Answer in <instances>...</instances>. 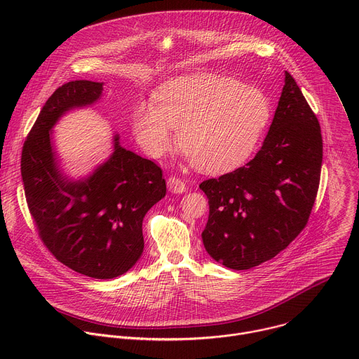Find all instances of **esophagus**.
<instances>
[{"label": "esophagus", "instance_id": "34e87169", "mask_svg": "<svg viewBox=\"0 0 359 359\" xmlns=\"http://www.w3.org/2000/svg\"><path fill=\"white\" fill-rule=\"evenodd\" d=\"M168 189L172 191V193H184L186 191V183L179 179V177H175V176H170L168 179Z\"/></svg>", "mask_w": 359, "mask_h": 359}]
</instances>
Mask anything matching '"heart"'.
Segmentation results:
<instances>
[{"label": "heart", "instance_id": "obj_1", "mask_svg": "<svg viewBox=\"0 0 359 359\" xmlns=\"http://www.w3.org/2000/svg\"><path fill=\"white\" fill-rule=\"evenodd\" d=\"M270 115V99L259 86L197 74L165 83L155 104L140 102L132 115V130L144 153L163 158L173 147V129H179V146L194 165L220 173L251 155Z\"/></svg>", "mask_w": 359, "mask_h": 359}]
</instances>
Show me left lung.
<instances>
[{
  "mask_svg": "<svg viewBox=\"0 0 359 359\" xmlns=\"http://www.w3.org/2000/svg\"><path fill=\"white\" fill-rule=\"evenodd\" d=\"M284 82L274 119L254 159L200 183L210 209L201 233L204 248L233 270L276 257L302 231L317 197L321 128L287 71Z\"/></svg>",
  "mask_w": 359,
  "mask_h": 359,
  "instance_id": "1",
  "label": "left lung"
}]
</instances>
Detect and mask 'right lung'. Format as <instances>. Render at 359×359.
<instances>
[{"instance_id":"1","label":"right lung","mask_w":359,"mask_h":359,"mask_svg":"<svg viewBox=\"0 0 359 359\" xmlns=\"http://www.w3.org/2000/svg\"><path fill=\"white\" fill-rule=\"evenodd\" d=\"M104 83L72 81L42 107L22 147L21 176L29 213L46 248L74 271L109 280L130 270L143 252L142 223L166 194L162 169L126 150L114 151L88 177L74 180L58 165L53 128L67 112L93 105Z\"/></svg>"}]
</instances>
